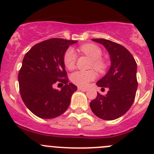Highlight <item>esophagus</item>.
<instances>
[{"instance_id":"obj_1","label":"esophagus","mask_w":154,"mask_h":154,"mask_svg":"<svg viewBox=\"0 0 154 154\" xmlns=\"http://www.w3.org/2000/svg\"><path fill=\"white\" fill-rule=\"evenodd\" d=\"M78 90H79V91H84V92H85V91H87V88H84V87H78Z\"/></svg>"}]
</instances>
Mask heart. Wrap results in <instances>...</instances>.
<instances>
[{"label":"heart","mask_w":154,"mask_h":154,"mask_svg":"<svg viewBox=\"0 0 154 154\" xmlns=\"http://www.w3.org/2000/svg\"><path fill=\"white\" fill-rule=\"evenodd\" d=\"M80 51L93 60L91 66L102 72L106 68V63L101 59L102 51L94 44H86L80 48ZM77 54L72 48H68L63 55V63L68 70H73L75 67ZM97 74L94 70H77L70 75V80L73 84L80 87H86L91 81L96 79Z\"/></svg>","instance_id":"heart-1"}]
</instances>
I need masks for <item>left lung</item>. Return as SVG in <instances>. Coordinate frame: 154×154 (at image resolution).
<instances>
[{"mask_svg":"<svg viewBox=\"0 0 154 154\" xmlns=\"http://www.w3.org/2000/svg\"><path fill=\"white\" fill-rule=\"evenodd\" d=\"M103 44L110 54L111 65L106 75L97 85L107 94L97 96L90 103L93 113L99 118L113 120L125 114L132 106L137 89V63L133 55L124 46L106 39H92Z\"/></svg>","mask_w":154,"mask_h":154,"instance_id":"8db88e82","label":"left lung"}]
</instances>
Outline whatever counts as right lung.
Segmentation results:
<instances>
[{
  "label": "right lung",
  "mask_w": 154,
  "mask_h": 154,
  "mask_svg": "<svg viewBox=\"0 0 154 154\" xmlns=\"http://www.w3.org/2000/svg\"><path fill=\"white\" fill-rule=\"evenodd\" d=\"M77 41L51 38L35 44L23 57L18 74L20 94L24 104L34 115L43 119L59 117L70 103L77 87L69 83L63 55ZM60 82V91L53 85Z\"/></svg>",
  "instance_id": "right-lung-1"
}]
</instances>
